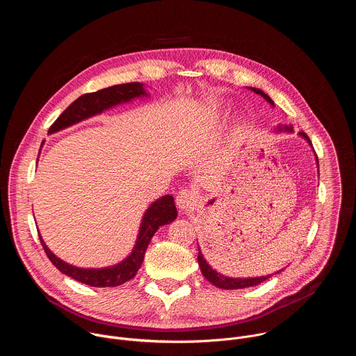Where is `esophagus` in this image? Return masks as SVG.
Returning a JSON list of instances; mask_svg holds the SVG:
<instances>
[{
	"label": "esophagus",
	"mask_w": 356,
	"mask_h": 356,
	"mask_svg": "<svg viewBox=\"0 0 356 356\" xmlns=\"http://www.w3.org/2000/svg\"><path fill=\"white\" fill-rule=\"evenodd\" d=\"M195 202H197V195L193 191H190V190H181L179 193V195L176 197L177 209L181 213L193 211V209L195 207Z\"/></svg>",
	"instance_id": "34e87169"
}]
</instances>
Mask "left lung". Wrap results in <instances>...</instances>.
<instances>
[{"mask_svg": "<svg viewBox=\"0 0 356 356\" xmlns=\"http://www.w3.org/2000/svg\"><path fill=\"white\" fill-rule=\"evenodd\" d=\"M250 90L255 91L257 94H261V95L268 101V103H270V104L273 106V101L270 99V97H269L268 94H265L262 90H259V88H250ZM286 129L291 131V128H289V127H286ZM300 136H302L304 139H307L309 143L312 145V140H310V138H309L306 134L300 132ZM197 261H198V265H200V269H201L202 276H204V277H206L210 283H213L214 286H217V287H220V289H225V290H234V289H243V287L257 286V284H259V283H262V282H265L266 279L270 277V275H269V276H262V277H250V279H234V277H227V276H224V275H221V273H217L214 269H211V266L206 262L204 257H202V253H201L200 248H198ZM279 272H280V270H279ZM279 272H277V273H279Z\"/></svg>", "mask_w": 356, "mask_h": 356, "instance_id": "left-lung-1", "label": "left lung"}]
</instances>
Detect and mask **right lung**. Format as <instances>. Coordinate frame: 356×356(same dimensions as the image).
<instances>
[{
  "instance_id": "right-lung-1",
  "label": "right lung",
  "mask_w": 356,
  "mask_h": 356,
  "mask_svg": "<svg viewBox=\"0 0 356 356\" xmlns=\"http://www.w3.org/2000/svg\"><path fill=\"white\" fill-rule=\"evenodd\" d=\"M145 94L146 92L140 83L117 84V86H111L94 92L83 94L76 101H73V103L59 115V118L50 125L49 134L58 132L91 115L103 113L107 108H111L121 103H127V101H131L132 98L140 97ZM176 217H177V210L175 206V198L172 195L168 194L156 200L143 216L138 241L131 255L121 264L111 268H104V269H83V268L72 266L63 262L62 259H59L56 255H54V253L50 252L49 248L44 245L40 235H39V239L49 261L52 262L62 273L88 286L115 287L131 280L136 275L138 269L143 262L145 252L152 236L155 235L159 227L175 221Z\"/></svg>"
}]
</instances>
